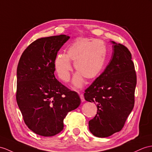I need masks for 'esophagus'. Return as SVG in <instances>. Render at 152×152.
I'll list each match as a JSON object with an SVG mask.
<instances>
[{
	"mask_svg": "<svg viewBox=\"0 0 152 152\" xmlns=\"http://www.w3.org/2000/svg\"><path fill=\"white\" fill-rule=\"evenodd\" d=\"M80 99H81V101H82V102H84V101H85L84 95H83V94H80Z\"/></svg>",
	"mask_w": 152,
	"mask_h": 152,
	"instance_id": "obj_1",
	"label": "esophagus"
}]
</instances>
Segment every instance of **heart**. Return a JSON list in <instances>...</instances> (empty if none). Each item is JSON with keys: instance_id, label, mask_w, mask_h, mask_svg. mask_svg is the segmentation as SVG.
I'll use <instances>...</instances> for the list:
<instances>
[{"instance_id": "heart-1", "label": "heart", "mask_w": 152, "mask_h": 152, "mask_svg": "<svg viewBox=\"0 0 152 152\" xmlns=\"http://www.w3.org/2000/svg\"><path fill=\"white\" fill-rule=\"evenodd\" d=\"M106 54V47L102 40L79 37L68 46L66 54L59 53L55 56L54 68L59 78L68 82L72 70L70 61H74V67L78 72L73 77V83L75 88H80L84 77L93 79L99 75L104 67Z\"/></svg>"}]
</instances>
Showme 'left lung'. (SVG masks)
<instances>
[{"label":"left lung","instance_id":"8db88e82","mask_svg":"<svg viewBox=\"0 0 152 152\" xmlns=\"http://www.w3.org/2000/svg\"><path fill=\"white\" fill-rule=\"evenodd\" d=\"M112 43L108 66L84 94L86 101L97 107L96 115L89 121V129L102 138L123 129L135 103L137 76L132 54L123 44Z\"/></svg>","mask_w":152,"mask_h":152}]
</instances>
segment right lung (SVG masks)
<instances>
[{"instance_id": "obj_1", "label": "right lung", "mask_w": 152, "mask_h": 152, "mask_svg": "<svg viewBox=\"0 0 152 152\" xmlns=\"http://www.w3.org/2000/svg\"><path fill=\"white\" fill-rule=\"evenodd\" d=\"M69 39L60 35L35 40L22 54L17 69V104L27 126L36 134L51 137L64 128L70 111L78 108L80 99L55 78L53 62Z\"/></svg>"}]
</instances>
